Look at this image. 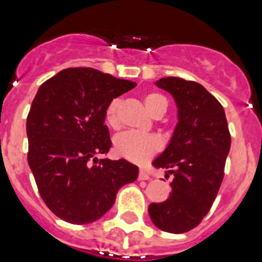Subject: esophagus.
<instances>
[{
    "label": "esophagus",
    "mask_w": 262,
    "mask_h": 262,
    "mask_svg": "<svg viewBox=\"0 0 262 262\" xmlns=\"http://www.w3.org/2000/svg\"><path fill=\"white\" fill-rule=\"evenodd\" d=\"M138 179H139V180H149L150 176H149V173H148L146 170H141V171H139Z\"/></svg>",
    "instance_id": "obj_1"
}]
</instances>
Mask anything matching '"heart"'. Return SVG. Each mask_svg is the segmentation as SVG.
<instances>
[{"mask_svg":"<svg viewBox=\"0 0 262 262\" xmlns=\"http://www.w3.org/2000/svg\"><path fill=\"white\" fill-rule=\"evenodd\" d=\"M144 104L150 114H165L167 109V100L157 92H150L144 97ZM120 105L119 97L112 100L105 110V121L113 129H118L120 125ZM114 149L116 155L126 158L132 162L143 163L150 160L161 149V142L157 137L149 134L125 132L115 138Z\"/></svg>","mask_w":262,"mask_h":262,"instance_id":"heart-1","label":"heart"}]
</instances>
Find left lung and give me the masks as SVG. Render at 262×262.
Listing matches in <instances>:
<instances>
[{
  "label": "left lung",
  "instance_id": "left-lung-1",
  "mask_svg": "<svg viewBox=\"0 0 262 262\" xmlns=\"http://www.w3.org/2000/svg\"><path fill=\"white\" fill-rule=\"evenodd\" d=\"M156 84L173 96L179 123L170 144L152 163L173 175L172 191L165 202L149 204L148 213L162 231L185 233L203 221L215 200L231 134L223 106L200 83L166 77Z\"/></svg>",
  "mask_w": 262,
  "mask_h": 262
}]
</instances>
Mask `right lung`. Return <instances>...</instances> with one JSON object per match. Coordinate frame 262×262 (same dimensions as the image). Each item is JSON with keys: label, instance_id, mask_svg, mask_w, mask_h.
I'll return each instance as SVG.
<instances>
[{"label": "right lung", "instance_id": "1", "mask_svg": "<svg viewBox=\"0 0 262 262\" xmlns=\"http://www.w3.org/2000/svg\"><path fill=\"white\" fill-rule=\"evenodd\" d=\"M136 86L94 68H67L39 87L26 119L28 162L41 199L63 221H97L118 190L138 178L124 158L96 157L112 147L107 105Z\"/></svg>", "mask_w": 262, "mask_h": 262}]
</instances>
